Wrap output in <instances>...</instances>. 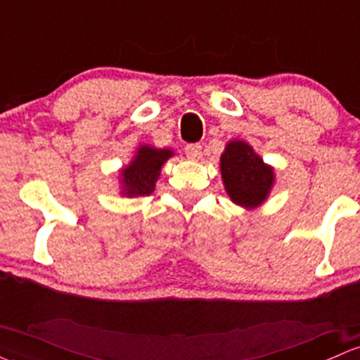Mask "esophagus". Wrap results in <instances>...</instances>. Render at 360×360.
Instances as JSON below:
<instances>
[{
	"instance_id": "esophagus-1",
	"label": "esophagus",
	"mask_w": 360,
	"mask_h": 360,
	"mask_svg": "<svg viewBox=\"0 0 360 360\" xmlns=\"http://www.w3.org/2000/svg\"><path fill=\"white\" fill-rule=\"evenodd\" d=\"M186 157L190 158V160H200L202 158V146L198 145V143H195V145H188L186 148Z\"/></svg>"
}]
</instances>
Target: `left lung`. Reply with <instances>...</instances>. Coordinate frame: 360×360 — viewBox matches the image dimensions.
<instances>
[{
    "mask_svg": "<svg viewBox=\"0 0 360 360\" xmlns=\"http://www.w3.org/2000/svg\"><path fill=\"white\" fill-rule=\"evenodd\" d=\"M221 177L231 202L253 210L269 198L276 170L243 139H231L221 155Z\"/></svg>",
    "mask_w": 360,
    "mask_h": 360,
    "instance_id": "obj_1",
    "label": "left lung"
}]
</instances>
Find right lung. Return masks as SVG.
<instances>
[{
	"instance_id": "add662e5",
	"label": "right lung",
	"mask_w": 360,
	"mask_h": 360,
	"mask_svg": "<svg viewBox=\"0 0 360 360\" xmlns=\"http://www.w3.org/2000/svg\"><path fill=\"white\" fill-rule=\"evenodd\" d=\"M176 153L169 148H157L146 143L139 145L129 164L119 170L120 195L127 198L151 195L162 167Z\"/></svg>"
}]
</instances>
